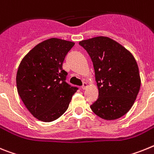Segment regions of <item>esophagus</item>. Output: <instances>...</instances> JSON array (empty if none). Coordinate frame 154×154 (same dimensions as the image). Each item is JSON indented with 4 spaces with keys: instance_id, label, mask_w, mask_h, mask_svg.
<instances>
[{
    "instance_id": "esophagus-1",
    "label": "esophagus",
    "mask_w": 154,
    "mask_h": 154,
    "mask_svg": "<svg viewBox=\"0 0 154 154\" xmlns=\"http://www.w3.org/2000/svg\"><path fill=\"white\" fill-rule=\"evenodd\" d=\"M88 83L85 82V83H84V84H83V85H82V87H81V88H82L83 90H85V89H86V88H88Z\"/></svg>"
}]
</instances>
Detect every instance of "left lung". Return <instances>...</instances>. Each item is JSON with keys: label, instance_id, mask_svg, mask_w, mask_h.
I'll list each match as a JSON object with an SVG mask.
<instances>
[{"label": "left lung", "instance_id": "obj_1", "mask_svg": "<svg viewBox=\"0 0 154 154\" xmlns=\"http://www.w3.org/2000/svg\"><path fill=\"white\" fill-rule=\"evenodd\" d=\"M93 62L98 98L91 105L94 114L106 120L123 116L132 108L141 85L137 63L130 52L108 37L79 42Z\"/></svg>", "mask_w": 154, "mask_h": 154}]
</instances>
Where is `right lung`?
Returning <instances> with one entry per match:
<instances>
[{
  "mask_svg": "<svg viewBox=\"0 0 154 154\" xmlns=\"http://www.w3.org/2000/svg\"><path fill=\"white\" fill-rule=\"evenodd\" d=\"M74 42L52 38L35 45L18 66L16 85L28 110L42 122H53L68 109L78 90L66 82L63 63Z\"/></svg>",
  "mask_w": 154,
  "mask_h": 154,
  "instance_id": "add662e5",
  "label": "right lung"
}]
</instances>
